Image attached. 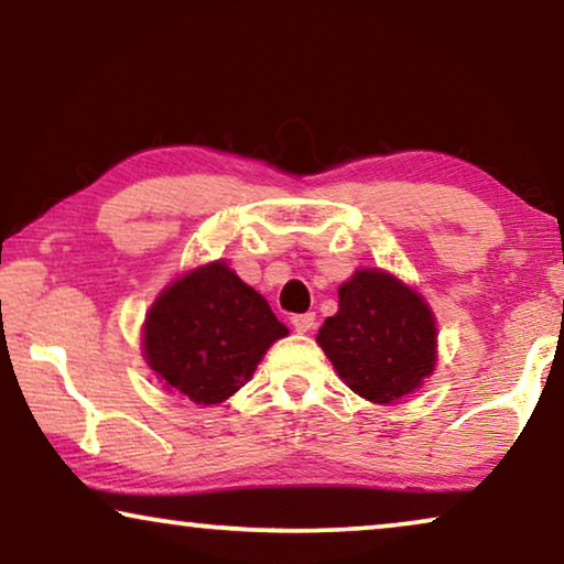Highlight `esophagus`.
I'll use <instances>...</instances> for the list:
<instances>
[{
	"instance_id": "34e87169",
	"label": "esophagus",
	"mask_w": 564,
	"mask_h": 564,
	"mask_svg": "<svg viewBox=\"0 0 564 564\" xmlns=\"http://www.w3.org/2000/svg\"><path fill=\"white\" fill-rule=\"evenodd\" d=\"M291 324H293V329L296 332H301V335H304V332H308L314 327V314L308 312V314H296V316H291Z\"/></svg>"
}]
</instances>
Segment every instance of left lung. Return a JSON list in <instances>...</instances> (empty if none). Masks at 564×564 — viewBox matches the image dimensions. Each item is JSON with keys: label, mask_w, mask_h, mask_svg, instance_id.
Wrapping results in <instances>:
<instances>
[{"label": "left lung", "mask_w": 564, "mask_h": 564, "mask_svg": "<svg viewBox=\"0 0 564 564\" xmlns=\"http://www.w3.org/2000/svg\"><path fill=\"white\" fill-rule=\"evenodd\" d=\"M316 343L355 393L391 403L432 372L437 327L416 291L383 271H358L339 285V312Z\"/></svg>", "instance_id": "1"}]
</instances>
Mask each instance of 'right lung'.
Instances as JSON below:
<instances>
[{
	"mask_svg": "<svg viewBox=\"0 0 564 564\" xmlns=\"http://www.w3.org/2000/svg\"><path fill=\"white\" fill-rule=\"evenodd\" d=\"M285 335L268 301L217 260L158 296L142 347L165 386L209 406L240 391L268 347Z\"/></svg>",
	"mask_w": 564,
	"mask_h": 564,
	"instance_id": "add662e5",
	"label": "right lung"
}]
</instances>
